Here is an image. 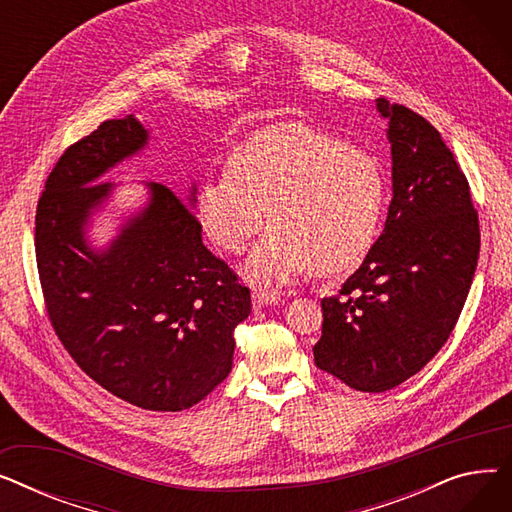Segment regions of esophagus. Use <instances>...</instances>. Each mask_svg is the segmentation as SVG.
Returning a JSON list of instances; mask_svg holds the SVG:
<instances>
[{
    "instance_id": "34e87169",
    "label": "esophagus",
    "mask_w": 512,
    "mask_h": 512,
    "mask_svg": "<svg viewBox=\"0 0 512 512\" xmlns=\"http://www.w3.org/2000/svg\"><path fill=\"white\" fill-rule=\"evenodd\" d=\"M251 299H253V307L261 309V307L278 305L280 303V294L270 290V288H255L253 294H251Z\"/></svg>"
}]
</instances>
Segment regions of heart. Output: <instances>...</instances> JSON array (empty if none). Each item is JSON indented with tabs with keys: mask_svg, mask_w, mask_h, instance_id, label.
<instances>
[{
	"mask_svg": "<svg viewBox=\"0 0 512 512\" xmlns=\"http://www.w3.org/2000/svg\"><path fill=\"white\" fill-rule=\"evenodd\" d=\"M386 207L382 166L367 151L303 122L261 130L242 143L230 170L209 176L197 211L215 245L240 253L267 224L245 270L288 282L305 270L351 272L378 238Z\"/></svg>",
	"mask_w": 512,
	"mask_h": 512,
	"instance_id": "1",
	"label": "heart"
}]
</instances>
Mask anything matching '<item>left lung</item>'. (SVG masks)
<instances>
[{"label": "left lung", "instance_id": "1", "mask_svg": "<svg viewBox=\"0 0 512 512\" xmlns=\"http://www.w3.org/2000/svg\"><path fill=\"white\" fill-rule=\"evenodd\" d=\"M388 120L392 203L384 232L321 301L315 365L361 392H384L421 371L459 319L479 257L469 182L440 132L409 107L375 101Z\"/></svg>", "mask_w": 512, "mask_h": 512}]
</instances>
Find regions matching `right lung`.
Here are the masks:
<instances>
[{"mask_svg": "<svg viewBox=\"0 0 512 512\" xmlns=\"http://www.w3.org/2000/svg\"><path fill=\"white\" fill-rule=\"evenodd\" d=\"M137 116L107 120L51 170L37 205L35 249L51 326L107 392L147 411L191 409L232 369L234 328L251 292L209 253L186 203L157 182L95 247L93 220L122 184L101 178L149 145Z\"/></svg>", "mask_w": 512, "mask_h": 512, "instance_id": "add662e5", "label": "right lung"}]
</instances>
